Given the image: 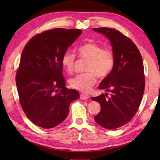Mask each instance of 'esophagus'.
Segmentation results:
<instances>
[{"label":"esophagus","instance_id":"obj_1","mask_svg":"<svg viewBox=\"0 0 160 160\" xmlns=\"http://www.w3.org/2000/svg\"><path fill=\"white\" fill-rule=\"evenodd\" d=\"M80 96V99L82 100H87L88 98H89V96H88V95L84 94V93H81Z\"/></svg>","mask_w":160,"mask_h":160}]
</instances>
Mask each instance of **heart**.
<instances>
[{
  "label": "heart",
  "mask_w": 160,
  "mask_h": 160,
  "mask_svg": "<svg viewBox=\"0 0 160 160\" xmlns=\"http://www.w3.org/2000/svg\"><path fill=\"white\" fill-rule=\"evenodd\" d=\"M78 53L80 58L88 60L85 66L87 72L71 78L69 84L75 89L88 92L96 82L97 76L103 78L111 73L115 64V55L111 49H103L100 44L95 42L80 46ZM76 60V55L70 51H66L61 58L63 69L67 73H72Z\"/></svg>",
  "instance_id": "b5f03b06"
}]
</instances>
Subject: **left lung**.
<instances>
[{"label":"left lung","instance_id":"left-lung-1","mask_svg":"<svg viewBox=\"0 0 160 160\" xmlns=\"http://www.w3.org/2000/svg\"><path fill=\"white\" fill-rule=\"evenodd\" d=\"M93 30L109 40L115 55L113 70L99 85L100 89L110 92L111 97L107 98L105 93L91 98L101 107L94 120L105 128L115 129L130 122L140 107L145 87L143 60L133 42L118 30L107 28Z\"/></svg>","mask_w":160,"mask_h":160}]
</instances>
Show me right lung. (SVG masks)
<instances>
[{
  "label": "right lung",
  "mask_w": 160,
  "mask_h": 160,
  "mask_svg": "<svg viewBox=\"0 0 160 160\" xmlns=\"http://www.w3.org/2000/svg\"><path fill=\"white\" fill-rule=\"evenodd\" d=\"M80 29L56 28L38 33L24 48L16 82L23 111L33 124L52 128L62 122L71 102L80 98L65 87L61 58L82 34Z\"/></svg>",
  "instance_id": "obj_1"
}]
</instances>
